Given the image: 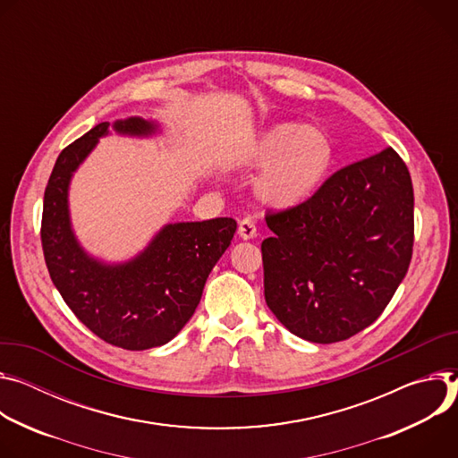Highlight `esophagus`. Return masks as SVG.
I'll return each mask as SVG.
<instances>
[{
  "label": "esophagus",
  "mask_w": 458,
  "mask_h": 458,
  "mask_svg": "<svg viewBox=\"0 0 458 458\" xmlns=\"http://www.w3.org/2000/svg\"><path fill=\"white\" fill-rule=\"evenodd\" d=\"M238 234L243 238V240H250L257 236V224L252 218H243L240 220L238 224Z\"/></svg>",
  "instance_id": "34e87169"
}]
</instances>
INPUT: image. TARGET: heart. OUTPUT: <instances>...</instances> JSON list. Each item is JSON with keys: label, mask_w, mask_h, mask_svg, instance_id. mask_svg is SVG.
<instances>
[{"label": "heart", "mask_w": 458, "mask_h": 458, "mask_svg": "<svg viewBox=\"0 0 458 458\" xmlns=\"http://www.w3.org/2000/svg\"><path fill=\"white\" fill-rule=\"evenodd\" d=\"M335 160L329 134L300 123H278L264 131L242 155L245 165H268L257 182V194L276 209H293L311 199L331 176Z\"/></svg>", "instance_id": "b5f03b06"}]
</instances>
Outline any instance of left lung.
Segmentation results:
<instances>
[{
    "instance_id": "8db88e82",
    "label": "left lung",
    "mask_w": 458,
    "mask_h": 458,
    "mask_svg": "<svg viewBox=\"0 0 458 458\" xmlns=\"http://www.w3.org/2000/svg\"><path fill=\"white\" fill-rule=\"evenodd\" d=\"M264 294L296 336L333 344L371 326L408 273L413 183L393 147L333 173L298 208L266 215Z\"/></svg>"
}]
</instances>
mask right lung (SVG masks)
I'll return each mask as SVG.
<instances>
[{
	"label": "right lung",
	"instance_id": "obj_1",
	"mask_svg": "<svg viewBox=\"0 0 458 458\" xmlns=\"http://www.w3.org/2000/svg\"><path fill=\"white\" fill-rule=\"evenodd\" d=\"M109 127V122L98 123L60 152L43 196L41 247L48 275L78 320L111 345L143 351L173 340L194 315L209 273L234 236L236 222L171 224L127 264L106 266L90 259L71 229L67 192L72 173ZM113 129L148 136L157 125L127 118Z\"/></svg>",
	"mask_w": 458,
	"mask_h": 458
}]
</instances>
